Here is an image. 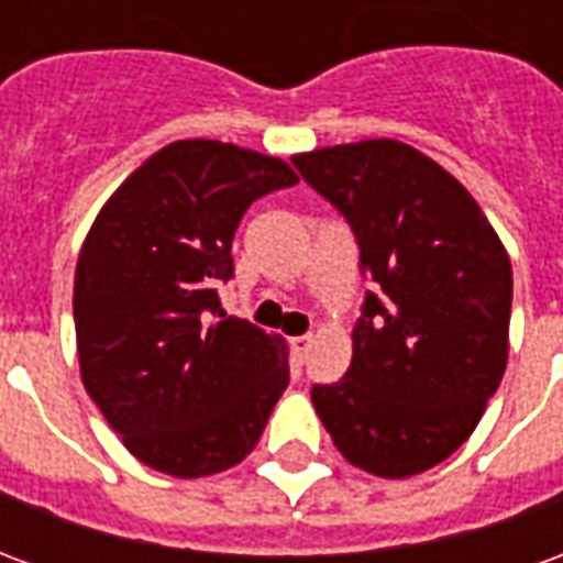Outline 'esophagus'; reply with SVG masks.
Masks as SVG:
<instances>
[{
    "label": "esophagus",
    "instance_id": "esophagus-1",
    "mask_svg": "<svg viewBox=\"0 0 563 563\" xmlns=\"http://www.w3.org/2000/svg\"><path fill=\"white\" fill-rule=\"evenodd\" d=\"M289 343H292L295 358H298V362H305L307 353H310V346H313V338H310V334H301V338H292Z\"/></svg>",
    "mask_w": 563,
    "mask_h": 563
}]
</instances>
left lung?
<instances>
[{
    "label": "left lung",
    "mask_w": 563,
    "mask_h": 563,
    "mask_svg": "<svg viewBox=\"0 0 563 563\" xmlns=\"http://www.w3.org/2000/svg\"><path fill=\"white\" fill-rule=\"evenodd\" d=\"M358 241L374 280L350 371L310 398L355 467L404 479L473 434L509 355L512 268L464 186L391 139L292 156Z\"/></svg>",
    "instance_id": "obj_1"
}]
</instances>
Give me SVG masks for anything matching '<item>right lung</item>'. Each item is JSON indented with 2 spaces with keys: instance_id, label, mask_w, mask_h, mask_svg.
<instances>
[{
  "instance_id": "obj_1",
  "label": "right lung",
  "mask_w": 563,
  "mask_h": 563,
  "mask_svg": "<svg viewBox=\"0 0 563 563\" xmlns=\"http://www.w3.org/2000/svg\"><path fill=\"white\" fill-rule=\"evenodd\" d=\"M298 184L277 156L174 141L104 201L75 268L84 389L147 467L196 479L244 461L289 386L286 341L225 317L232 241L256 198Z\"/></svg>"
}]
</instances>
